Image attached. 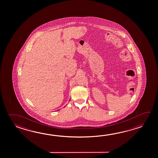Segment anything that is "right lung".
<instances>
[{"mask_svg": "<svg viewBox=\"0 0 158 158\" xmlns=\"http://www.w3.org/2000/svg\"><path fill=\"white\" fill-rule=\"evenodd\" d=\"M69 101H70V100H69Z\"/></svg>", "mask_w": 158, "mask_h": 158, "instance_id": "add662e5", "label": "right lung"}]
</instances>
